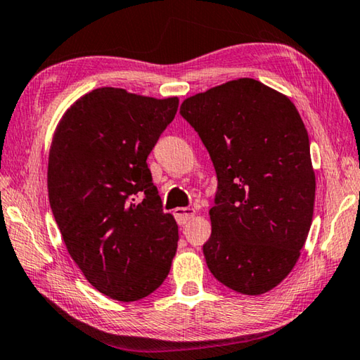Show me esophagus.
I'll list each match as a JSON object with an SVG mask.
<instances>
[{
  "label": "esophagus",
  "instance_id": "esophagus-1",
  "mask_svg": "<svg viewBox=\"0 0 360 360\" xmlns=\"http://www.w3.org/2000/svg\"><path fill=\"white\" fill-rule=\"evenodd\" d=\"M174 218L178 221L179 226H186L187 222H189L193 216H195V210L192 208H176L174 210Z\"/></svg>",
  "mask_w": 360,
  "mask_h": 360
}]
</instances>
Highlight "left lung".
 <instances>
[{
    "mask_svg": "<svg viewBox=\"0 0 360 360\" xmlns=\"http://www.w3.org/2000/svg\"><path fill=\"white\" fill-rule=\"evenodd\" d=\"M181 115L218 176L208 269L233 292L267 293L292 272L312 222L316 173L303 120L287 96L253 78L191 96Z\"/></svg>",
    "mask_w": 360,
    "mask_h": 360,
    "instance_id": "1",
    "label": "left lung"
}]
</instances>
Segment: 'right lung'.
<instances>
[{
  "label": "right lung",
  "mask_w": 360,
  "mask_h": 360,
  "mask_svg": "<svg viewBox=\"0 0 360 360\" xmlns=\"http://www.w3.org/2000/svg\"><path fill=\"white\" fill-rule=\"evenodd\" d=\"M178 104L93 89L67 108L51 142L49 203L67 252L98 292L123 303L155 292L178 248L146 162Z\"/></svg>",
  "instance_id": "obj_1"
}]
</instances>
